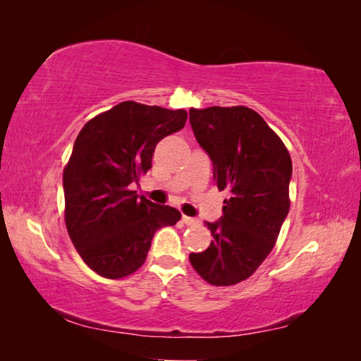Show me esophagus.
I'll return each instance as SVG.
<instances>
[{"label": "esophagus", "instance_id": "obj_1", "mask_svg": "<svg viewBox=\"0 0 361 361\" xmlns=\"http://www.w3.org/2000/svg\"><path fill=\"white\" fill-rule=\"evenodd\" d=\"M181 221L185 223V224H188V226L197 224V219H195V218H191V216H186V215H183V216H181Z\"/></svg>", "mask_w": 361, "mask_h": 361}]
</instances>
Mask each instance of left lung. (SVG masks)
Wrapping results in <instances>:
<instances>
[{
    "label": "left lung",
    "instance_id": "obj_1",
    "mask_svg": "<svg viewBox=\"0 0 361 361\" xmlns=\"http://www.w3.org/2000/svg\"><path fill=\"white\" fill-rule=\"evenodd\" d=\"M189 122L213 164L218 189L229 191L223 216L205 223L210 247L191 253L189 261L212 285L239 283L267 258L288 215L291 157L277 133L247 106L191 108Z\"/></svg>",
    "mask_w": 361,
    "mask_h": 361
}]
</instances>
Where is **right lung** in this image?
<instances>
[{"label":"right lung","mask_w":361,"mask_h":361,"mask_svg":"<svg viewBox=\"0 0 361 361\" xmlns=\"http://www.w3.org/2000/svg\"><path fill=\"white\" fill-rule=\"evenodd\" d=\"M186 119L185 109L122 102L79 132L63 170L65 223L76 252L99 276H130L156 231L180 221L178 210L151 202L130 185L151 169L156 145Z\"/></svg>","instance_id":"add662e5"}]
</instances>
